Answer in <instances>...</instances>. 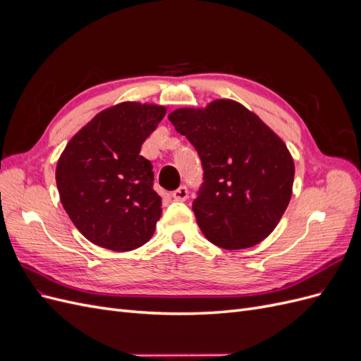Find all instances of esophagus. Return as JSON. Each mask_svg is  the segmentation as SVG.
<instances>
[{"mask_svg":"<svg viewBox=\"0 0 361 361\" xmlns=\"http://www.w3.org/2000/svg\"><path fill=\"white\" fill-rule=\"evenodd\" d=\"M171 197L174 200H179V202H185L188 199V188L187 187H179L176 191L171 192Z\"/></svg>","mask_w":361,"mask_h":361,"instance_id":"1","label":"esophagus"}]
</instances>
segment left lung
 <instances>
[{
	"instance_id": "1",
	"label": "left lung",
	"mask_w": 361,
	"mask_h": 361,
	"mask_svg": "<svg viewBox=\"0 0 361 361\" xmlns=\"http://www.w3.org/2000/svg\"><path fill=\"white\" fill-rule=\"evenodd\" d=\"M169 120L202 159L203 183L192 211L203 235L226 250L264 241L292 195L295 166L283 140L231 99L179 108Z\"/></svg>"
}]
</instances>
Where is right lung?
Instances as JSON below:
<instances>
[{
  "instance_id": "obj_1",
  "label": "right lung",
  "mask_w": 361,
  "mask_h": 361,
  "mask_svg": "<svg viewBox=\"0 0 361 361\" xmlns=\"http://www.w3.org/2000/svg\"><path fill=\"white\" fill-rule=\"evenodd\" d=\"M166 106L122 102L96 114L68 143L57 162L60 200L90 243L129 251L146 244L161 216L152 162L141 145Z\"/></svg>"
}]
</instances>
